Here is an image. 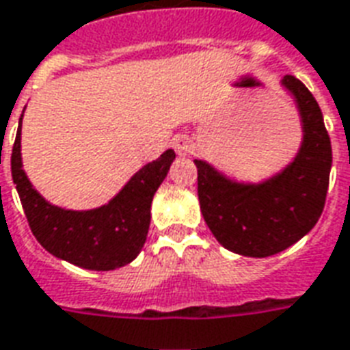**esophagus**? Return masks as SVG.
I'll return each mask as SVG.
<instances>
[{
    "mask_svg": "<svg viewBox=\"0 0 350 350\" xmlns=\"http://www.w3.org/2000/svg\"><path fill=\"white\" fill-rule=\"evenodd\" d=\"M172 148L178 155H187L193 152V141L187 135H178L172 139Z\"/></svg>",
    "mask_w": 350,
    "mask_h": 350,
    "instance_id": "esophagus-1",
    "label": "esophagus"
}]
</instances>
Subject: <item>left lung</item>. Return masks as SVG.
Listing matches in <instances>:
<instances>
[{
    "label": "left lung",
    "mask_w": 350,
    "mask_h": 350,
    "mask_svg": "<svg viewBox=\"0 0 350 350\" xmlns=\"http://www.w3.org/2000/svg\"><path fill=\"white\" fill-rule=\"evenodd\" d=\"M280 83L293 96L302 126L293 161L263 182L245 183L195 159L204 221L222 247L248 258L278 254L302 239L327 200L332 146L319 103L297 77Z\"/></svg>",
    "instance_id": "1"
}]
</instances>
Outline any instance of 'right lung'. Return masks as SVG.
Segmentation results:
<instances>
[{
    "instance_id": "add662e5",
    "label": "right lung",
    "mask_w": 350,
    "mask_h": 350,
    "mask_svg": "<svg viewBox=\"0 0 350 350\" xmlns=\"http://www.w3.org/2000/svg\"><path fill=\"white\" fill-rule=\"evenodd\" d=\"M174 157V150L163 152L100 208L87 211L59 208L42 198L23 172L20 118L10 170L31 232L50 254L90 271H113L131 263L144 247L152 198L167 178Z\"/></svg>"
}]
</instances>
